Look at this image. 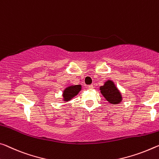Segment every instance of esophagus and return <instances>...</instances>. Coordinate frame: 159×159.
I'll use <instances>...</instances> for the list:
<instances>
[{
  "instance_id": "1",
  "label": "esophagus",
  "mask_w": 159,
  "mask_h": 159,
  "mask_svg": "<svg viewBox=\"0 0 159 159\" xmlns=\"http://www.w3.org/2000/svg\"><path fill=\"white\" fill-rule=\"evenodd\" d=\"M89 89H90V90L93 89V85H89Z\"/></svg>"
}]
</instances>
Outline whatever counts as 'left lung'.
Segmentation results:
<instances>
[{
  "label": "left lung",
  "mask_w": 159,
  "mask_h": 159,
  "mask_svg": "<svg viewBox=\"0 0 159 159\" xmlns=\"http://www.w3.org/2000/svg\"><path fill=\"white\" fill-rule=\"evenodd\" d=\"M100 90L105 99L111 104H119L122 102V98L121 93L112 80H108L102 86L100 87Z\"/></svg>",
  "instance_id": "obj_1"
}]
</instances>
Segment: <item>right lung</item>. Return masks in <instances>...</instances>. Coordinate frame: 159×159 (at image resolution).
Here are the masks:
<instances>
[{"label":"right lung","mask_w":159,"mask_h":159,"mask_svg":"<svg viewBox=\"0 0 159 159\" xmlns=\"http://www.w3.org/2000/svg\"><path fill=\"white\" fill-rule=\"evenodd\" d=\"M80 90H81V85H70V86L67 87L63 93L64 101H69L80 92Z\"/></svg>","instance_id":"add662e5"}]
</instances>
